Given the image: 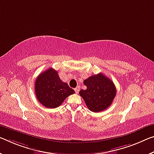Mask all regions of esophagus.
I'll return each instance as SVG.
<instances>
[{
    "label": "esophagus",
    "instance_id": "34e87169",
    "mask_svg": "<svg viewBox=\"0 0 154 154\" xmlns=\"http://www.w3.org/2000/svg\"><path fill=\"white\" fill-rule=\"evenodd\" d=\"M74 90H75V92H76L77 94V93H79V87H77V88H75Z\"/></svg>",
    "mask_w": 154,
    "mask_h": 154
}]
</instances>
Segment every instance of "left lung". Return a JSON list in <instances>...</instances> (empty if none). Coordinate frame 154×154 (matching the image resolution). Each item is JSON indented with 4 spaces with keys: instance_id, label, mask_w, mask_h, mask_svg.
Returning a JSON list of instances; mask_svg holds the SVG:
<instances>
[{
    "instance_id": "obj_1",
    "label": "left lung",
    "mask_w": 154,
    "mask_h": 154,
    "mask_svg": "<svg viewBox=\"0 0 154 154\" xmlns=\"http://www.w3.org/2000/svg\"><path fill=\"white\" fill-rule=\"evenodd\" d=\"M86 90H81L79 94L90 111L99 112L110 106L116 96V87L108 77L99 73L84 80Z\"/></svg>"
}]
</instances>
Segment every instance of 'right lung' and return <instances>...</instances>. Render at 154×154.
<instances>
[{
    "label": "right lung",
    "mask_w": 154,
    "mask_h": 154,
    "mask_svg": "<svg viewBox=\"0 0 154 154\" xmlns=\"http://www.w3.org/2000/svg\"><path fill=\"white\" fill-rule=\"evenodd\" d=\"M35 91L38 101L48 108H57L66 97L75 93L74 90L63 82L57 72L52 68L38 75L35 83Z\"/></svg>",
    "instance_id": "1"
}]
</instances>
